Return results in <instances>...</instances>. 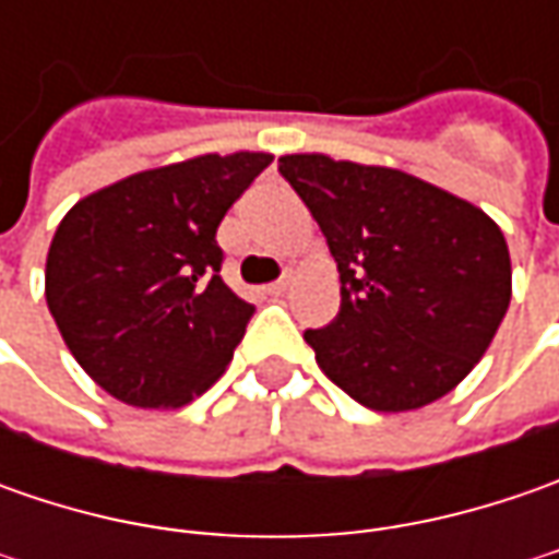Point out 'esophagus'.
Segmentation results:
<instances>
[{
    "instance_id": "obj_1",
    "label": "esophagus",
    "mask_w": 559,
    "mask_h": 559,
    "mask_svg": "<svg viewBox=\"0 0 559 559\" xmlns=\"http://www.w3.org/2000/svg\"><path fill=\"white\" fill-rule=\"evenodd\" d=\"M289 283H292V276H289V273H286L283 280H276V283H270L267 292H270V295H283V292L289 289Z\"/></svg>"
}]
</instances>
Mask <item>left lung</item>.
Segmentation results:
<instances>
[{
    "label": "left lung",
    "mask_w": 559,
    "mask_h": 559,
    "mask_svg": "<svg viewBox=\"0 0 559 559\" xmlns=\"http://www.w3.org/2000/svg\"><path fill=\"white\" fill-rule=\"evenodd\" d=\"M280 174L333 251L342 305L308 330L320 370L357 404L404 414L483 360L510 308V251L483 207L395 167L283 155Z\"/></svg>",
    "instance_id": "1"
}]
</instances>
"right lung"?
Masks as SVG:
<instances>
[{"mask_svg": "<svg viewBox=\"0 0 559 559\" xmlns=\"http://www.w3.org/2000/svg\"><path fill=\"white\" fill-rule=\"evenodd\" d=\"M267 152L130 174L61 217L46 305L76 364L133 407H183L233 360L254 308L221 280L217 226Z\"/></svg>", "mask_w": 559, "mask_h": 559, "instance_id": "obj_1", "label": "right lung"}]
</instances>
